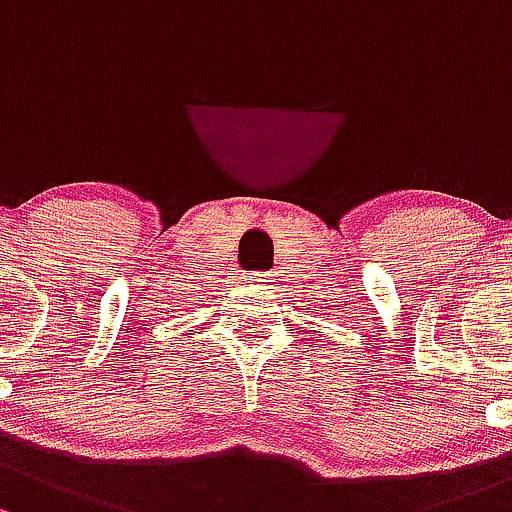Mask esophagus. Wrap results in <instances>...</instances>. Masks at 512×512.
<instances>
[{
	"mask_svg": "<svg viewBox=\"0 0 512 512\" xmlns=\"http://www.w3.org/2000/svg\"><path fill=\"white\" fill-rule=\"evenodd\" d=\"M252 282H257V284H267V282H272V274H270V272H257L255 277H252Z\"/></svg>",
	"mask_w": 512,
	"mask_h": 512,
	"instance_id": "1",
	"label": "esophagus"
}]
</instances>
